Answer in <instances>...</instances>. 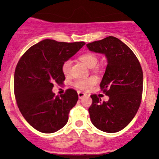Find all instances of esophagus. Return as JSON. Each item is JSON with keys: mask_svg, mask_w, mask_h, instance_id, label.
<instances>
[{"mask_svg": "<svg viewBox=\"0 0 159 159\" xmlns=\"http://www.w3.org/2000/svg\"><path fill=\"white\" fill-rule=\"evenodd\" d=\"M78 98H82L86 96V93H83V92H81V91H78Z\"/></svg>", "mask_w": 159, "mask_h": 159, "instance_id": "esophagus-1", "label": "esophagus"}]
</instances>
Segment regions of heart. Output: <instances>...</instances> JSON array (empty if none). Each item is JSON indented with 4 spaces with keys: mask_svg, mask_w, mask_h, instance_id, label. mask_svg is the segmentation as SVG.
Returning a JSON list of instances; mask_svg holds the SVG:
<instances>
[{
    "mask_svg": "<svg viewBox=\"0 0 159 159\" xmlns=\"http://www.w3.org/2000/svg\"><path fill=\"white\" fill-rule=\"evenodd\" d=\"M80 61L84 63L88 68H94L98 63V58L96 54L93 53H86L82 54L79 57ZM71 66H72V62L70 60H67L62 65V72L66 76L69 75L71 72ZM97 81L95 77H90L87 78H81L78 79L74 82V85L80 90H87L93 86Z\"/></svg>",
    "mask_w": 159,
    "mask_h": 159,
    "instance_id": "obj_1",
    "label": "heart"
}]
</instances>
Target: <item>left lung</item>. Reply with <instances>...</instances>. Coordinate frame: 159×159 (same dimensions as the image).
Here are the masks:
<instances>
[{
    "instance_id": "8db88e82",
    "label": "left lung",
    "mask_w": 159,
    "mask_h": 159,
    "mask_svg": "<svg viewBox=\"0 0 159 159\" xmlns=\"http://www.w3.org/2000/svg\"><path fill=\"white\" fill-rule=\"evenodd\" d=\"M87 47L91 52L105 54L107 61L100 88L109 99L102 102L96 95H91V122L102 132H120L132 121L140 107L143 92L141 66L129 47L114 36L88 43Z\"/></svg>"
}]
</instances>
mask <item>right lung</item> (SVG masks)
<instances>
[{
  "label": "right lung",
  "instance_id": "1",
  "mask_svg": "<svg viewBox=\"0 0 159 159\" xmlns=\"http://www.w3.org/2000/svg\"><path fill=\"white\" fill-rule=\"evenodd\" d=\"M85 43H63L44 39L27 51L16 66L14 93L17 105L26 121L43 133L62 129L69 120V113L77 103L78 93L68 89L55 96V83L62 84L65 75L62 65L81 49Z\"/></svg>",
  "mask_w": 159,
  "mask_h": 159
}]
</instances>
